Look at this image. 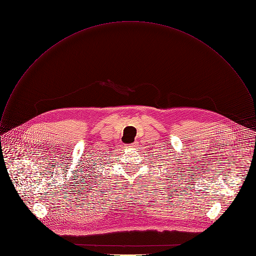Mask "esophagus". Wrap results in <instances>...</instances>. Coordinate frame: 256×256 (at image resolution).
I'll return each mask as SVG.
<instances>
[{"mask_svg":"<svg viewBox=\"0 0 256 256\" xmlns=\"http://www.w3.org/2000/svg\"><path fill=\"white\" fill-rule=\"evenodd\" d=\"M135 146H136V142H134V143H132V144L129 145V147H135Z\"/></svg>","mask_w":256,"mask_h":256,"instance_id":"34e87169","label":"esophagus"}]
</instances>
